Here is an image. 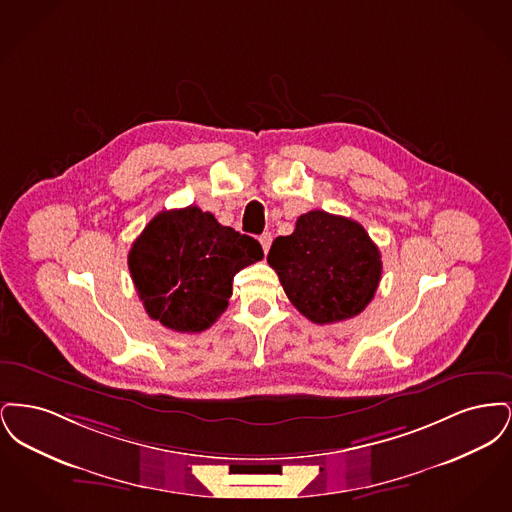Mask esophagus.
Instances as JSON below:
<instances>
[{"label":"esophagus","mask_w":512,"mask_h":512,"mask_svg":"<svg viewBox=\"0 0 512 512\" xmlns=\"http://www.w3.org/2000/svg\"><path fill=\"white\" fill-rule=\"evenodd\" d=\"M259 242L263 245V251H265V255H267L268 249H270V244H272V234H270V232H265V234L259 238Z\"/></svg>","instance_id":"esophagus-1"}]
</instances>
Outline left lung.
I'll return each mask as SVG.
<instances>
[{"mask_svg":"<svg viewBox=\"0 0 512 512\" xmlns=\"http://www.w3.org/2000/svg\"><path fill=\"white\" fill-rule=\"evenodd\" d=\"M293 307L315 324L357 317L382 278V259L365 228L326 211H309L267 255Z\"/></svg>","mask_w":512,"mask_h":512,"instance_id":"obj_1","label":"left lung"}]
</instances>
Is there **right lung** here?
<instances>
[{
	"label": "right lung",
	"instance_id": "1",
	"mask_svg": "<svg viewBox=\"0 0 512 512\" xmlns=\"http://www.w3.org/2000/svg\"><path fill=\"white\" fill-rule=\"evenodd\" d=\"M263 259V247L199 207L161 211L128 253L146 313L174 332H203L226 311L236 272Z\"/></svg>",
	"mask_w": 512,
	"mask_h": 512
}]
</instances>
